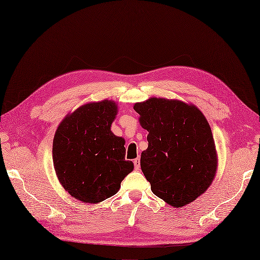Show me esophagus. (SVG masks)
I'll return each mask as SVG.
<instances>
[{
	"label": "esophagus",
	"instance_id": "1",
	"mask_svg": "<svg viewBox=\"0 0 260 260\" xmlns=\"http://www.w3.org/2000/svg\"><path fill=\"white\" fill-rule=\"evenodd\" d=\"M134 167L136 170L139 169V158H136L134 159Z\"/></svg>",
	"mask_w": 260,
	"mask_h": 260
}]
</instances>
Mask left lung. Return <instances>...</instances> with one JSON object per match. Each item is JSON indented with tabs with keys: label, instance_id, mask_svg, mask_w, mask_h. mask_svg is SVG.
<instances>
[{
	"label": "left lung",
	"instance_id": "1",
	"mask_svg": "<svg viewBox=\"0 0 260 260\" xmlns=\"http://www.w3.org/2000/svg\"><path fill=\"white\" fill-rule=\"evenodd\" d=\"M148 148L142 152V171L152 193L181 208L208 189L217 169L212 131L196 105L150 98L135 103Z\"/></svg>",
	"mask_w": 260,
	"mask_h": 260
}]
</instances>
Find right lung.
I'll return each instance as SVG.
<instances>
[{"label": "right lung", "instance_id": "add662e5", "mask_svg": "<svg viewBox=\"0 0 260 260\" xmlns=\"http://www.w3.org/2000/svg\"><path fill=\"white\" fill-rule=\"evenodd\" d=\"M117 104L111 100L80 106L59 124L52 143V161L66 191L84 203L114 196L134 169L125 159L124 138L111 132Z\"/></svg>", "mask_w": 260, "mask_h": 260}]
</instances>
